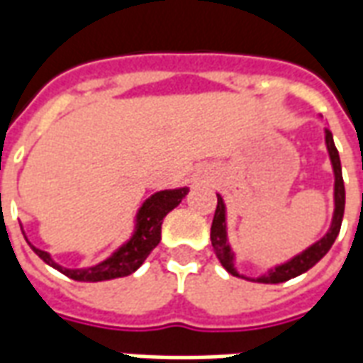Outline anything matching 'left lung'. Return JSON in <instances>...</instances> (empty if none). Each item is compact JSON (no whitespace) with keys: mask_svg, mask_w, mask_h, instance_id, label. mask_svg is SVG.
<instances>
[{"mask_svg":"<svg viewBox=\"0 0 363 363\" xmlns=\"http://www.w3.org/2000/svg\"><path fill=\"white\" fill-rule=\"evenodd\" d=\"M325 142H327L328 155H330V163H333V171H335V216H333V223L327 235L319 239L317 243L311 245L309 249H305L301 255H297L288 262H284L280 267L272 268L270 272L257 278L260 284H280V281H288L296 278L299 274L307 272L319 262L335 243V239L340 233V225H342L344 216V202H346V192H344V181H342V167H340V157H338V150H336L335 142H333V134L330 130H325ZM210 239H212V247L218 259H220L221 267L225 268L229 274L233 276H241L233 267V252L228 245V231H225V206L221 196H218V206H216V213H213L212 231H210ZM243 278V276H241ZM249 280V278H247ZM255 280V278H252Z\"/></svg>","mask_w":363,"mask_h":363,"instance_id":"8db88e82","label":"left lung"}]
</instances>
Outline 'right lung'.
Returning <instances> with one entry per match:
<instances>
[{
  "label": "right lung",
  "instance_id": "right-lung-1",
  "mask_svg": "<svg viewBox=\"0 0 363 363\" xmlns=\"http://www.w3.org/2000/svg\"><path fill=\"white\" fill-rule=\"evenodd\" d=\"M189 194V189H174V190H161L150 196L138 212L135 218V231L130 237V241L120 247L118 251L112 252L103 262H99L96 267L91 268H64L56 264L50 259V255L46 251H40L30 245V249L40 257V259L56 268L62 274H66L67 278L75 281H103L112 280V278H124L128 274L135 272L142 267L143 260L147 259L155 247L161 241V223L167 213L173 208L181 204V200Z\"/></svg>",
  "mask_w": 363,
  "mask_h": 363
}]
</instances>
